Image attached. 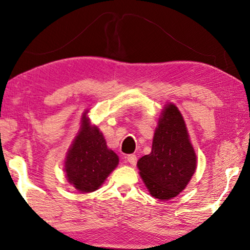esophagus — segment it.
I'll return each mask as SVG.
<instances>
[{"label":"esophagus","mask_w":250,"mask_h":250,"mask_svg":"<svg viewBox=\"0 0 250 250\" xmlns=\"http://www.w3.org/2000/svg\"><path fill=\"white\" fill-rule=\"evenodd\" d=\"M127 161H128L130 165L135 166V165H136V163H137V157L135 156V155H128L127 156Z\"/></svg>","instance_id":"1"}]
</instances>
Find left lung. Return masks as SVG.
Listing matches in <instances>:
<instances>
[{
	"label": "left lung",
	"mask_w": 250,
	"mask_h": 250,
	"mask_svg": "<svg viewBox=\"0 0 250 250\" xmlns=\"http://www.w3.org/2000/svg\"><path fill=\"white\" fill-rule=\"evenodd\" d=\"M139 174L156 199L167 201L186 189L196 169V155L185 120L168 103L159 117L151 152L137 161Z\"/></svg>",
	"instance_id": "1"
}]
</instances>
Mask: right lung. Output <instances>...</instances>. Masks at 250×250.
I'll use <instances>...</instances> for the list:
<instances>
[{"mask_svg":"<svg viewBox=\"0 0 250 250\" xmlns=\"http://www.w3.org/2000/svg\"><path fill=\"white\" fill-rule=\"evenodd\" d=\"M86 113L64 160L65 177L82 193L98 190L118 165V156L107 148L103 134L91 125Z\"/></svg>","mask_w":250,"mask_h":250,"instance_id":"obj_1","label":"right lung"}]
</instances>
